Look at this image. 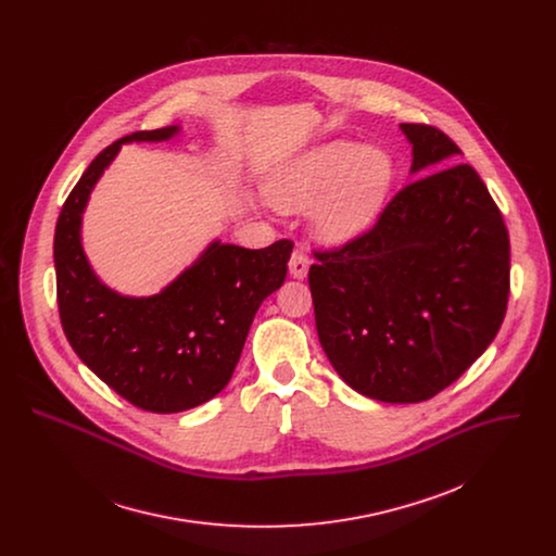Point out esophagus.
<instances>
[{
    "label": "esophagus",
    "mask_w": 556,
    "mask_h": 556,
    "mask_svg": "<svg viewBox=\"0 0 556 556\" xmlns=\"http://www.w3.org/2000/svg\"><path fill=\"white\" fill-rule=\"evenodd\" d=\"M308 267H311V256H308V250L304 243H298L293 254H291V261H289V271L295 276V278H304L308 274Z\"/></svg>",
    "instance_id": "esophagus-1"
}]
</instances>
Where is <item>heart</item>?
<instances>
[{
	"label": "heart",
	"mask_w": 556,
	"mask_h": 556,
	"mask_svg": "<svg viewBox=\"0 0 556 556\" xmlns=\"http://www.w3.org/2000/svg\"><path fill=\"white\" fill-rule=\"evenodd\" d=\"M392 179V162L377 148L331 141L282 162L267 181L269 199L282 210L315 207V227L325 239L359 233L377 214Z\"/></svg>",
	"instance_id": "b5f03b06"
}]
</instances>
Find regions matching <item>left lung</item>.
Returning a JSON list of instances; mask_svg holds the SVG:
<instances>
[{
	"label": "left lung",
	"instance_id": "left-lung-1",
	"mask_svg": "<svg viewBox=\"0 0 556 556\" xmlns=\"http://www.w3.org/2000/svg\"><path fill=\"white\" fill-rule=\"evenodd\" d=\"M410 173L460 148L437 126L402 124ZM308 282L320 346L359 394L421 402L450 388L494 340L509 298V236L471 164L400 188L377 223L313 250Z\"/></svg>",
	"mask_w": 556,
	"mask_h": 556
}]
</instances>
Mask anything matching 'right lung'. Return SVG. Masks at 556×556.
Wrapping results in <instances>:
<instances>
[{"mask_svg": "<svg viewBox=\"0 0 556 556\" xmlns=\"http://www.w3.org/2000/svg\"><path fill=\"white\" fill-rule=\"evenodd\" d=\"M177 126L132 132L104 148L80 175L55 227L53 256L64 333L113 392L152 413H179L231 381L261 302L287 278L293 250L280 239L261 250L214 241L154 298H122L89 269L80 214L96 179L126 141H164Z\"/></svg>", "mask_w": 556, "mask_h": 556, "instance_id": "right-lung-1", "label": "right lung"}]
</instances>
